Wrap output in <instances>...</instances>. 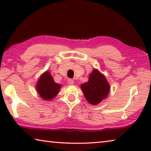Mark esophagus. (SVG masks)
<instances>
[{
	"label": "esophagus",
	"instance_id": "1",
	"mask_svg": "<svg viewBox=\"0 0 151 151\" xmlns=\"http://www.w3.org/2000/svg\"><path fill=\"white\" fill-rule=\"evenodd\" d=\"M68 83L69 84V85H73V84H74V81L72 80V79H70V78L68 79Z\"/></svg>",
	"mask_w": 151,
	"mask_h": 151
}]
</instances>
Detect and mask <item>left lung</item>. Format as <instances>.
Masks as SVG:
<instances>
[{
	"label": "left lung",
	"instance_id": "1",
	"mask_svg": "<svg viewBox=\"0 0 151 151\" xmlns=\"http://www.w3.org/2000/svg\"><path fill=\"white\" fill-rule=\"evenodd\" d=\"M86 100L96 105L105 99L110 92V85L103 74L94 69L89 75L88 81L81 85Z\"/></svg>",
	"mask_w": 151,
	"mask_h": 151
}]
</instances>
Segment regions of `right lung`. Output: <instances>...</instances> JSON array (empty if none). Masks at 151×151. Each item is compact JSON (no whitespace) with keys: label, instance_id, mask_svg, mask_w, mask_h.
Here are the masks:
<instances>
[{"label":"right lung","instance_id":"add662e5","mask_svg":"<svg viewBox=\"0 0 151 151\" xmlns=\"http://www.w3.org/2000/svg\"><path fill=\"white\" fill-rule=\"evenodd\" d=\"M61 85L55 83L49 71L42 73L36 83V89L40 98L51 101L59 93Z\"/></svg>","mask_w":151,"mask_h":151}]
</instances>
